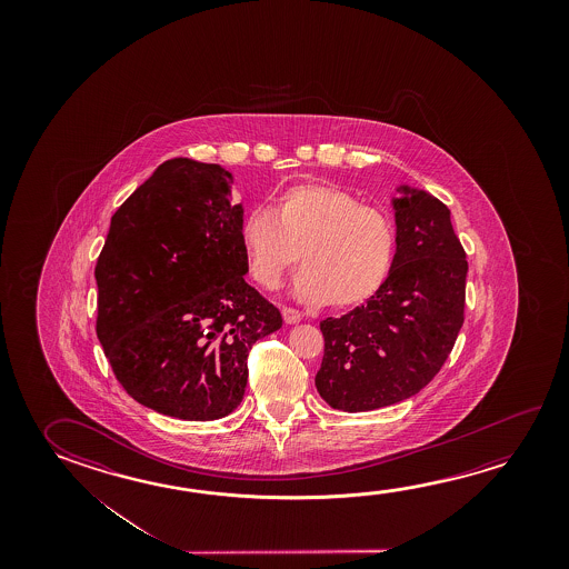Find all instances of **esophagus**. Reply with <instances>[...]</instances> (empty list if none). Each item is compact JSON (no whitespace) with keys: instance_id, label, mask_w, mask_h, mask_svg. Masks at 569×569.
I'll use <instances>...</instances> for the list:
<instances>
[{"instance_id":"esophagus-1","label":"esophagus","mask_w":569,"mask_h":569,"mask_svg":"<svg viewBox=\"0 0 569 569\" xmlns=\"http://www.w3.org/2000/svg\"><path fill=\"white\" fill-rule=\"evenodd\" d=\"M281 316H283V321L289 323V326H293V323H299V321H301V313H299L298 309L283 308L281 309Z\"/></svg>"}]
</instances>
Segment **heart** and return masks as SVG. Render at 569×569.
<instances>
[{
  "mask_svg": "<svg viewBox=\"0 0 569 569\" xmlns=\"http://www.w3.org/2000/svg\"><path fill=\"white\" fill-rule=\"evenodd\" d=\"M248 271L261 288H276L299 260L293 296L308 303L353 308L382 288L397 252L391 216L326 182L283 190L271 214L250 210L240 224Z\"/></svg>",
  "mask_w": 569,
  "mask_h": 569,
  "instance_id": "obj_1",
  "label": "heart"
}]
</instances>
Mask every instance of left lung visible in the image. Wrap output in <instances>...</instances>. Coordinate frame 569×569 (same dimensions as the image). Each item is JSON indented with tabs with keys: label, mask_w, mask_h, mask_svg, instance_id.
<instances>
[{
	"label": "left lung",
	"mask_w": 569,
	"mask_h": 569,
	"mask_svg": "<svg viewBox=\"0 0 569 569\" xmlns=\"http://www.w3.org/2000/svg\"><path fill=\"white\" fill-rule=\"evenodd\" d=\"M397 192L389 278L365 306L319 323L326 351L317 392L345 412L389 407L425 389L465 323L468 261L450 210L419 188Z\"/></svg>",
	"instance_id": "left-lung-1"
}]
</instances>
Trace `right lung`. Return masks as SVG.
I'll return each instance as SVG.
<instances>
[{
	"instance_id": "right-lung-1",
	"label": "right lung",
	"mask_w": 569,
	"mask_h": 569,
	"mask_svg": "<svg viewBox=\"0 0 569 569\" xmlns=\"http://www.w3.org/2000/svg\"><path fill=\"white\" fill-rule=\"evenodd\" d=\"M232 182L220 164L162 162L112 214L97 260V337L122 389L160 415H230L252 345L281 327L243 280Z\"/></svg>"
}]
</instances>
